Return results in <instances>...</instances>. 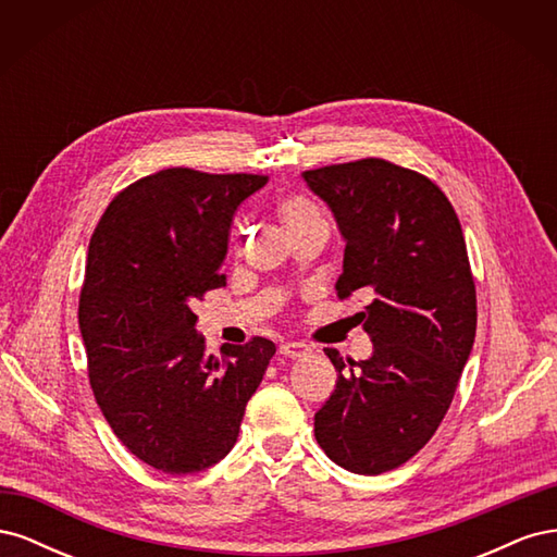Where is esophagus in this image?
Returning a JSON list of instances; mask_svg holds the SVG:
<instances>
[{
  "label": "esophagus",
  "instance_id": "34e87169",
  "mask_svg": "<svg viewBox=\"0 0 557 557\" xmlns=\"http://www.w3.org/2000/svg\"><path fill=\"white\" fill-rule=\"evenodd\" d=\"M278 352H281L283 358L297 360V358H307L309 352H311V348H309L305 342H285V344H281Z\"/></svg>",
  "mask_w": 557,
  "mask_h": 557
}]
</instances>
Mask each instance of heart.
I'll use <instances>...</instances> for the list:
<instances>
[{
  "label": "heart",
  "mask_w": 557,
  "mask_h": 557,
  "mask_svg": "<svg viewBox=\"0 0 557 557\" xmlns=\"http://www.w3.org/2000/svg\"><path fill=\"white\" fill-rule=\"evenodd\" d=\"M278 213L283 218L285 227H288V232L299 225H307V223L315 221V218H323V213H320V209L313 205V201L301 197V195L283 197L278 205Z\"/></svg>",
  "instance_id": "b5f03b06"
}]
</instances>
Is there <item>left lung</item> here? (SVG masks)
I'll return each instance as SVG.
<instances>
[{"label":"left lung","mask_w":557,"mask_h":557,"mask_svg":"<svg viewBox=\"0 0 557 557\" xmlns=\"http://www.w3.org/2000/svg\"><path fill=\"white\" fill-rule=\"evenodd\" d=\"M346 250L336 297L362 293L369 360L325 348L336 387L313 418L327 458L356 474L391 471L423 448L450 407L476 336V285L458 213L440 185L383 158L305 172Z\"/></svg>","instance_id":"8db88e82"}]
</instances>
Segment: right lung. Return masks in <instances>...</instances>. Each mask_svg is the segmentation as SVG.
I'll list each match as a JSON object with an SVG mask.
<instances>
[{"mask_svg": "<svg viewBox=\"0 0 557 557\" xmlns=\"http://www.w3.org/2000/svg\"><path fill=\"white\" fill-rule=\"evenodd\" d=\"M269 181L170 166L107 207L78 297L88 379L123 446L164 474L223 460L276 346L252 336L207 356L193 301L223 288L232 215Z\"/></svg>", "mask_w": 557, "mask_h": 557, "instance_id": "1", "label": "right lung"}]
</instances>
